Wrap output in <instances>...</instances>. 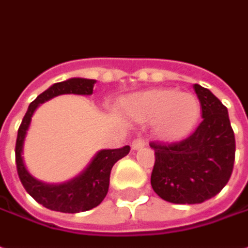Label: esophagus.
I'll use <instances>...</instances> for the list:
<instances>
[{"label": "esophagus", "instance_id": "esophagus-1", "mask_svg": "<svg viewBox=\"0 0 248 248\" xmlns=\"http://www.w3.org/2000/svg\"><path fill=\"white\" fill-rule=\"evenodd\" d=\"M144 145H145V140H144V138H134L133 142H131V149H133V151H137V149H141Z\"/></svg>", "mask_w": 248, "mask_h": 248}]
</instances>
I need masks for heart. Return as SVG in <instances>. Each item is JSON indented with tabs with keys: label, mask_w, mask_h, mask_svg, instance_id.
I'll list each match as a JSON object with an SVG mask.
<instances>
[{
	"label": "heart",
	"mask_w": 248,
	"mask_h": 248,
	"mask_svg": "<svg viewBox=\"0 0 248 248\" xmlns=\"http://www.w3.org/2000/svg\"><path fill=\"white\" fill-rule=\"evenodd\" d=\"M127 111L138 122H153L155 136L163 141L186 137L197 124L201 106L191 93L173 89H151L127 102Z\"/></svg>",
	"instance_id": "heart-1"
}]
</instances>
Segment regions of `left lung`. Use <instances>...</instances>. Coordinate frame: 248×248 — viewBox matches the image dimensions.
Wrapping results in <instances>:
<instances>
[{
    "label": "left lung",
    "instance_id": "obj_1",
    "mask_svg": "<svg viewBox=\"0 0 248 248\" xmlns=\"http://www.w3.org/2000/svg\"><path fill=\"white\" fill-rule=\"evenodd\" d=\"M202 121L188 137L175 142L152 141L155 193L172 203H201L228 183L235 161V134L228 110L209 89L194 84Z\"/></svg>",
    "mask_w": 248,
    "mask_h": 248
}]
</instances>
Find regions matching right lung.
Wrapping results in <instances>:
<instances>
[{"instance_id":"obj_1","label":"right lung","mask_w":248,"mask_h":248,"mask_svg":"<svg viewBox=\"0 0 248 248\" xmlns=\"http://www.w3.org/2000/svg\"><path fill=\"white\" fill-rule=\"evenodd\" d=\"M95 80L88 78H70L66 81L57 82L40 93L30 104L25 112L21 124L18 127L17 140H16V167L21 185L27 193L45 208L51 209L62 213H78L89 209L96 208L107 195L110 186V173L112 166L118 160L124 157L130 152V146L126 145L121 149H106L100 151L92 160L88 168L73 181L63 185H46L36 181L28 173L23 163L21 152L24 142L25 133L31 122V117L35 108L40 103L46 102L54 96L63 93H76V95H91L93 92Z\"/></svg>"}]
</instances>
